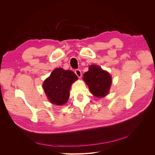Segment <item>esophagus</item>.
Listing matches in <instances>:
<instances>
[{
  "instance_id": "obj_1",
  "label": "esophagus",
  "mask_w": 155,
  "mask_h": 155,
  "mask_svg": "<svg viewBox=\"0 0 155 155\" xmlns=\"http://www.w3.org/2000/svg\"><path fill=\"white\" fill-rule=\"evenodd\" d=\"M75 74H76V76H77L78 78H80L81 77V76H82L81 70H79V69H76V70H75Z\"/></svg>"
}]
</instances>
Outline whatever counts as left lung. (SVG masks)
<instances>
[{"mask_svg":"<svg viewBox=\"0 0 155 155\" xmlns=\"http://www.w3.org/2000/svg\"><path fill=\"white\" fill-rule=\"evenodd\" d=\"M83 80L91 93L96 97H104L109 92L112 79L110 74L100 67L91 65L88 71L83 74Z\"/></svg>","mask_w":155,"mask_h":155,"instance_id":"obj_1","label":"left lung"}]
</instances>
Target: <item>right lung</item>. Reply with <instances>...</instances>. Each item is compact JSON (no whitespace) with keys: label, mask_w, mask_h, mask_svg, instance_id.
Instances as JSON below:
<instances>
[{"label":"right lung","mask_w":155,"mask_h":155,"mask_svg":"<svg viewBox=\"0 0 155 155\" xmlns=\"http://www.w3.org/2000/svg\"><path fill=\"white\" fill-rule=\"evenodd\" d=\"M78 76L71 70L55 68L43 83V88L48 99L54 104L63 105L69 98L70 88Z\"/></svg>","instance_id":"obj_1"}]
</instances>
